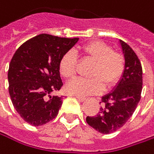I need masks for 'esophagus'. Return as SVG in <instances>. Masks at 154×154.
Wrapping results in <instances>:
<instances>
[{"label": "esophagus", "mask_w": 154, "mask_h": 154, "mask_svg": "<svg viewBox=\"0 0 154 154\" xmlns=\"http://www.w3.org/2000/svg\"><path fill=\"white\" fill-rule=\"evenodd\" d=\"M75 98L78 99L79 102H84V101L86 100V98H85V97H78V96H75Z\"/></svg>", "instance_id": "1"}]
</instances>
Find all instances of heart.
Returning <instances> with one entry per match:
<instances>
[{"label": "heart", "instance_id": "obj_1", "mask_svg": "<svg viewBox=\"0 0 154 154\" xmlns=\"http://www.w3.org/2000/svg\"><path fill=\"white\" fill-rule=\"evenodd\" d=\"M86 58L94 62L90 79H75L65 86V91L71 96L86 97L100 93L104 84L110 88L122 76L125 70V58L122 54L113 51L112 48L103 41H92L81 48ZM78 58L74 51L65 53L59 60L58 69L65 79L74 76Z\"/></svg>", "mask_w": 154, "mask_h": 154}]
</instances>
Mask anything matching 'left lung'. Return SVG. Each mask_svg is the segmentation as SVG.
Returning <instances> with one entry per match:
<instances>
[{
	"instance_id": "obj_1",
	"label": "left lung",
	"mask_w": 154,
	"mask_h": 154,
	"mask_svg": "<svg viewBox=\"0 0 154 154\" xmlns=\"http://www.w3.org/2000/svg\"><path fill=\"white\" fill-rule=\"evenodd\" d=\"M119 44L125 57L124 73L116 87L102 97V106L98 114L87 117V123L101 134H111L121 128L133 116L141 99V62L129 45L120 39Z\"/></svg>"
}]
</instances>
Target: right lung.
<instances>
[{
  "label": "right lung",
  "mask_w": 154,
  "mask_h": 154,
  "mask_svg": "<svg viewBox=\"0 0 154 154\" xmlns=\"http://www.w3.org/2000/svg\"><path fill=\"white\" fill-rule=\"evenodd\" d=\"M79 40L40 34L14 53L8 71L9 93L15 110L28 124L39 126L57 116L62 97L51 93L63 86L59 60Z\"/></svg>",
  "instance_id": "right-lung-1"
}]
</instances>
